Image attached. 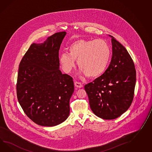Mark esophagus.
<instances>
[{"label":"esophagus","instance_id":"esophagus-1","mask_svg":"<svg viewBox=\"0 0 152 152\" xmlns=\"http://www.w3.org/2000/svg\"><path fill=\"white\" fill-rule=\"evenodd\" d=\"M74 85L75 86V87H77V88H82V87H83L82 84H81V83L78 82L77 81L75 82Z\"/></svg>","mask_w":152,"mask_h":152}]
</instances>
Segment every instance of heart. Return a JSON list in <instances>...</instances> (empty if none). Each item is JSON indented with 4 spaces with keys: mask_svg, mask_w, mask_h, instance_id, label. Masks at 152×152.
Returning <instances> with one entry per match:
<instances>
[{
    "mask_svg": "<svg viewBox=\"0 0 152 152\" xmlns=\"http://www.w3.org/2000/svg\"><path fill=\"white\" fill-rule=\"evenodd\" d=\"M69 54L64 53L59 57L63 70L70 72L77 60L81 74L89 78L101 76L106 70L111 56V49L105 41L98 39H78L68 48Z\"/></svg>",
    "mask_w": 152,
    "mask_h": 152,
    "instance_id": "b5f03b06",
    "label": "heart"
}]
</instances>
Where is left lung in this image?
I'll return each instance as SVG.
<instances>
[{
	"mask_svg": "<svg viewBox=\"0 0 152 152\" xmlns=\"http://www.w3.org/2000/svg\"><path fill=\"white\" fill-rule=\"evenodd\" d=\"M111 38L112 58L100 77L85 86L90 107L95 115L105 120L119 117L133 100L136 82L134 65L126 49Z\"/></svg>",
	"mask_w": 152,
	"mask_h": 152,
	"instance_id": "obj_1",
	"label": "left lung"
}]
</instances>
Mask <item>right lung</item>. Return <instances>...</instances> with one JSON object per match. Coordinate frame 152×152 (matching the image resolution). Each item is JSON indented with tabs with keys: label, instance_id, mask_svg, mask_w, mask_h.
<instances>
[{
	"label": "right lung",
	"instance_id": "right-lung-1",
	"mask_svg": "<svg viewBox=\"0 0 152 152\" xmlns=\"http://www.w3.org/2000/svg\"><path fill=\"white\" fill-rule=\"evenodd\" d=\"M66 32L33 43L19 65L16 85L19 103L39 125L52 127L65 121L74 91L72 78L60 70L59 50Z\"/></svg>",
	"mask_w": 152,
	"mask_h": 152
}]
</instances>
